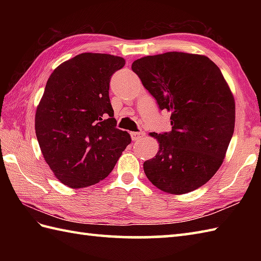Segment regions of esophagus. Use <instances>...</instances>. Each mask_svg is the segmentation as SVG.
<instances>
[{
    "mask_svg": "<svg viewBox=\"0 0 261 261\" xmlns=\"http://www.w3.org/2000/svg\"><path fill=\"white\" fill-rule=\"evenodd\" d=\"M143 137H145V134H143V132H131L132 141L140 140V139H142Z\"/></svg>",
    "mask_w": 261,
    "mask_h": 261,
    "instance_id": "1",
    "label": "esophagus"
}]
</instances>
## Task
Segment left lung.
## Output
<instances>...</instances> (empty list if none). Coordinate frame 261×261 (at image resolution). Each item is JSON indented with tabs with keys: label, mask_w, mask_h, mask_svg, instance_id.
<instances>
[{
	"label": "left lung",
	"mask_w": 261,
	"mask_h": 261,
	"mask_svg": "<svg viewBox=\"0 0 261 261\" xmlns=\"http://www.w3.org/2000/svg\"><path fill=\"white\" fill-rule=\"evenodd\" d=\"M132 70L170 113L171 131L151 134L159 142L143 170L166 193L186 194L207 182L223 163L234 131L236 103L212 60L170 51L135 60Z\"/></svg>",
	"instance_id": "8db88e82"
}]
</instances>
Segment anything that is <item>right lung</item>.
<instances>
[{
	"mask_svg": "<svg viewBox=\"0 0 261 261\" xmlns=\"http://www.w3.org/2000/svg\"><path fill=\"white\" fill-rule=\"evenodd\" d=\"M125 60L113 55L84 53L53 71L36 111V136L55 176L71 188L108 177L130 145L116 129L110 102V80Z\"/></svg>",
	"mask_w": 261,
	"mask_h": 261,
	"instance_id": "add662e5",
	"label": "right lung"
}]
</instances>
